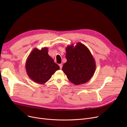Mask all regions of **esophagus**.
I'll list each match as a JSON object with an SVG mask.
<instances>
[{"instance_id": "obj_1", "label": "esophagus", "mask_w": 127, "mask_h": 127, "mask_svg": "<svg viewBox=\"0 0 127 127\" xmlns=\"http://www.w3.org/2000/svg\"><path fill=\"white\" fill-rule=\"evenodd\" d=\"M62 66H63L62 64H59V66H60V69H62Z\"/></svg>"}]
</instances>
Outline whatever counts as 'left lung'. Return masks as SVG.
Returning a JSON list of instances; mask_svg holds the SVG:
<instances>
[{"label":"left lung","instance_id":"1","mask_svg":"<svg viewBox=\"0 0 127 127\" xmlns=\"http://www.w3.org/2000/svg\"><path fill=\"white\" fill-rule=\"evenodd\" d=\"M67 62L62 70L69 80L75 85L84 84L94 75L96 63L89 48L81 43L74 46L71 44L66 48Z\"/></svg>","mask_w":127,"mask_h":127}]
</instances>
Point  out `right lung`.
I'll list each match as a JSON object with an SVG mask.
<instances>
[{
  "instance_id": "add662e5",
  "label": "right lung",
  "mask_w": 127,
  "mask_h": 127,
  "mask_svg": "<svg viewBox=\"0 0 127 127\" xmlns=\"http://www.w3.org/2000/svg\"><path fill=\"white\" fill-rule=\"evenodd\" d=\"M47 47L41 50L34 48L29 54L26 63V70L28 77L36 83L44 84L52 75L60 69L59 66L48 53Z\"/></svg>"
}]
</instances>
